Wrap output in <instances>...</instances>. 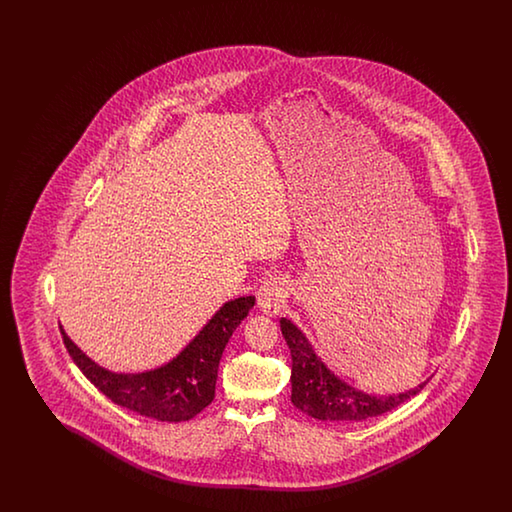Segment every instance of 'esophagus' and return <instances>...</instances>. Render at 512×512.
Instances as JSON below:
<instances>
[{
	"instance_id": "obj_1",
	"label": "esophagus",
	"mask_w": 512,
	"mask_h": 512,
	"mask_svg": "<svg viewBox=\"0 0 512 512\" xmlns=\"http://www.w3.org/2000/svg\"><path fill=\"white\" fill-rule=\"evenodd\" d=\"M291 293V283L285 276H272L261 285L258 293V305L265 315H278L285 307L287 296Z\"/></svg>"
}]
</instances>
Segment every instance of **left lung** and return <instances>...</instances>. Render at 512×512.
Segmentation results:
<instances>
[{
    "instance_id": "obj_1",
    "label": "left lung",
    "mask_w": 512,
    "mask_h": 512,
    "mask_svg": "<svg viewBox=\"0 0 512 512\" xmlns=\"http://www.w3.org/2000/svg\"><path fill=\"white\" fill-rule=\"evenodd\" d=\"M282 335L291 349V401L298 410L320 421L333 423H360L371 417L386 414L399 404L406 403L425 388L430 379L421 382L412 390L392 395H370L353 388L348 382L338 379L318 359L311 342L291 320H280Z\"/></svg>"
}]
</instances>
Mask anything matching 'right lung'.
Listing matches in <instances>:
<instances>
[{"label":"right lung","mask_w":512,"mask_h":512,"mask_svg":"<svg viewBox=\"0 0 512 512\" xmlns=\"http://www.w3.org/2000/svg\"><path fill=\"white\" fill-rule=\"evenodd\" d=\"M254 302V296L225 302L179 355L155 370L142 373H115L98 366L67 337L64 327L60 326V331L71 359L87 381L95 384L113 403L142 417L181 423L196 417L214 401L221 355Z\"/></svg>","instance_id":"add662e5"}]
</instances>
